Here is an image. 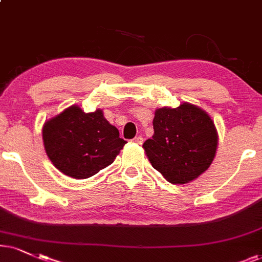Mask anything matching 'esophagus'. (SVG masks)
<instances>
[{
	"mask_svg": "<svg viewBox=\"0 0 262 262\" xmlns=\"http://www.w3.org/2000/svg\"><path fill=\"white\" fill-rule=\"evenodd\" d=\"M133 141L137 142V144H142V141H144V139H142V137H140V135H139V137H135V138L133 139Z\"/></svg>",
	"mask_w": 262,
	"mask_h": 262,
	"instance_id": "obj_1",
	"label": "esophagus"
}]
</instances>
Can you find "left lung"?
<instances>
[{
	"label": "left lung",
	"mask_w": 262,
	"mask_h": 262,
	"mask_svg": "<svg viewBox=\"0 0 262 262\" xmlns=\"http://www.w3.org/2000/svg\"><path fill=\"white\" fill-rule=\"evenodd\" d=\"M155 133L142 144L148 161L170 184H186L209 168L217 146L211 118L194 105L158 108Z\"/></svg>",
	"instance_id": "obj_1"
}]
</instances>
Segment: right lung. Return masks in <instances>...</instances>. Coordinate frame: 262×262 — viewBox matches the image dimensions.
I'll list each match as a JSON object with an SVG mask.
<instances>
[{"instance_id": "right-lung-1", "label": "right lung", "mask_w": 262, "mask_h": 262, "mask_svg": "<svg viewBox=\"0 0 262 262\" xmlns=\"http://www.w3.org/2000/svg\"><path fill=\"white\" fill-rule=\"evenodd\" d=\"M43 144L52 163L74 179H87L115 161L127 144L101 110L84 114L71 106L46 122Z\"/></svg>"}]
</instances>
